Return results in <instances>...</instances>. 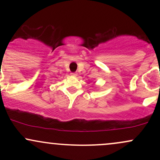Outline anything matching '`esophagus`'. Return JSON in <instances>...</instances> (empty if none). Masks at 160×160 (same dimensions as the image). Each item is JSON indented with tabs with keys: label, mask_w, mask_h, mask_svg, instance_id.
<instances>
[{
	"label": "esophagus",
	"mask_w": 160,
	"mask_h": 160,
	"mask_svg": "<svg viewBox=\"0 0 160 160\" xmlns=\"http://www.w3.org/2000/svg\"><path fill=\"white\" fill-rule=\"evenodd\" d=\"M71 75L72 77H77V76H78V74H77V73H71Z\"/></svg>",
	"instance_id": "1"
}]
</instances>
